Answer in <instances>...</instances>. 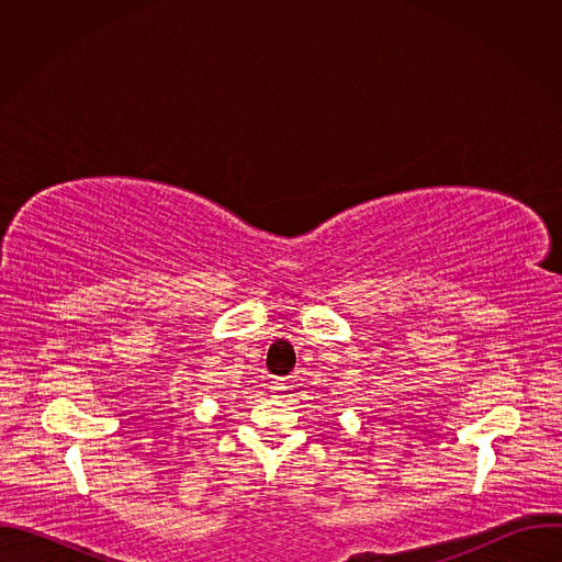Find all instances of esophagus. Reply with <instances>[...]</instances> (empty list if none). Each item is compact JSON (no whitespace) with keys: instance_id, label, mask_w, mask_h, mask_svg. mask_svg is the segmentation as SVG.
<instances>
[{"instance_id":"1","label":"esophagus","mask_w":562,"mask_h":562,"mask_svg":"<svg viewBox=\"0 0 562 562\" xmlns=\"http://www.w3.org/2000/svg\"><path fill=\"white\" fill-rule=\"evenodd\" d=\"M286 384H289V380H286V378H273V380H271V391L282 393V391H286V389H289Z\"/></svg>"}]
</instances>
